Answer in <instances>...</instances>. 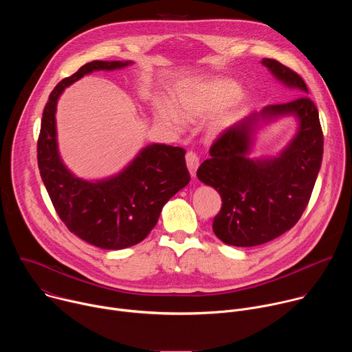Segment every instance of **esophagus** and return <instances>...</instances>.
<instances>
[{"instance_id":"1","label":"esophagus","mask_w":352,"mask_h":352,"mask_svg":"<svg viewBox=\"0 0 352 352\" xmlns=\"http://www.w3.org/2000/svg\"><path fill=\"white\" fill-rule=\"evenodd\" d=\"M185 160H186V166H188V170H189L190 175L195 177L196 170L199 167V157H197V155L193 153V152H188L186 156H185Z\"/></svg>"}]
</instances>
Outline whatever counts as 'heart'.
I'll list each match as a JSON object with an SVG mask.
<instances>
[{"instance_id": "b5f03b06", "label": "heart", "mask_w": 352, "mask_h": 352, "mask_svg": "<svg viewBox=\"0 0 352 352\" xmlns=\"http://www.w3.org/2000/svg\"><path fill=\"white\" fill-rule=\"evenodd\" d=\"M236 83L224 76L186 80L171 91V102L155 98V117L175 131H181L186 121L206 117L205 129L209 136H220L239 117L245 94L236 90Z\"/></svg>"}]
</instances>
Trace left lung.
<instances>
[{
  "label": "left lung",
  "instance_id": "left-lung-1",
  "mask_svg": "<svg viewBox=\"0 0 352 352\" xmlns=\"http://www.w3.org/2000/svg\"><path fill=\"white\" fill-rule=\"evenodd\" d=\"M261 64L299 97L267 106L228 128L196 173L199 181L221 196L214 234L224 243L241 248L266 243L296 224L309 202L323 157L319 113L307 96L304 79L276 60L263 58ZM287 116L297 121V131L279 155L250 157L257 131Z\"/></svg>",
  "mask_w": 352,
  "mask_h": 352
}]
</instances>
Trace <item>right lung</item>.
I'll list each match as a JSON object with an SVG mask.
<instances>
[{
	"instance_id": "add662e5",
	"label": "right lung",
	"mask_w": 352,
	"mask_h": 352,
	"mask_svg": "<svg viewBox=\"0 0 352 352\" xmlns=\"http://www.w3.org/2000/svg\"><path fill=\"white\" fill-rule=\"evenodd\" d=\"M133 61H91L61 80L44 107L37 142L43 184L71 232L102 249H124L143 241L159 221L168 200L190 181L185 150L150 143L118 173L80 178L64 163L57 138V104L63 91L85 75L117 71Z\"/></svg>"
}]
</instances>
